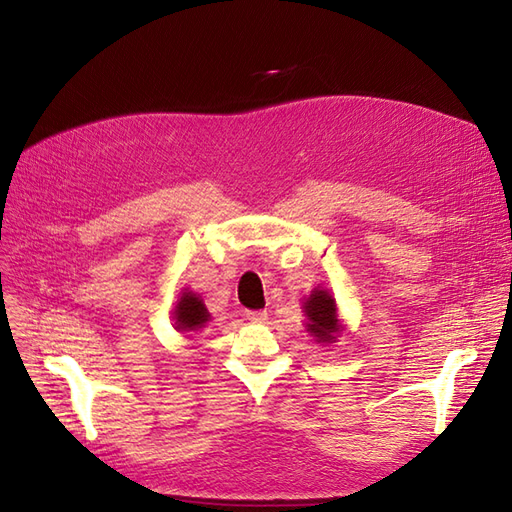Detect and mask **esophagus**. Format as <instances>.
Here are the masks:
<instances>
[{"instance_id": "esophagus-1", "label": "esophagus", "mask_w": 512, "mask_h": 512, "mask_svg": "<svg viewBox=\"0 0 512 512\" xmlns=\"http://www.w3.org/2000/svg\"><path fill=\"white\" fill-rule=\"evenodd\" d=\"M245 318L254 324H265L269 320V314L265 309H254V312H245Z\"/></svg>"}]
</instances>
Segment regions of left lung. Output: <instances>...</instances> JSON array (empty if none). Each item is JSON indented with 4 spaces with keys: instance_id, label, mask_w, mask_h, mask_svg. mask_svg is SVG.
I'll return each mask as SVG.
<instances>
[{
    "instance_id": "8db88e82",
    "label": "left lung",
    "mask_w": 512,
    "mask_h": 512,
    "mask_svg": "<svg viewBox=\"0 0 512 512\" xmlns=\"http://www.w3.org/2000/svg\"><path fill=\"white\" fill-rule=\"evenodd\" d=\"M305 316H307V333L316 337L318 344H331L337 339V333L342 331V324L337 318V305L329 290L316 288L305 299Z\"/></svg>"
}]
</instances>
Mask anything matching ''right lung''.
Listing matches in <instances>:
<instances>
[{"instance_id":"obj_1","label":"right lung","mask_w":512,"mask_h":512,"mask_svg":"<svg viewBox=\"0 0 512 512\" xmlns=\"http://www.w3.org/2000/svg\"><path fill=\"white\" fill-rule=\"evenodd\" d=\"M211 314L207 312V307L203 303V299L194 294L192 290L181 292V297L175 305V329L181 333L188 331H198L205 327V322H209Z\"/></svg>"}]
</instances>
